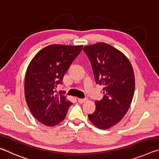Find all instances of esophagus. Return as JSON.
I'll list each match as a JSON object with an SVG mask.
<instances>
[{
  "label": "esophagus",
  "instance_id": "obj_1",
  "mask_svg": "<svg viewBox=\"0 0 159 159\" xmlns=\"http://www.w3.org/2000/svg\"><path fill=\"white\" fill-rule=\"evenodd\" d=\"M87 100V98H78V102H79L80 103H83V102H84Z\"/></svg>",
  "mask_w": 159,
  "mask_h": 159
}]
</instances>
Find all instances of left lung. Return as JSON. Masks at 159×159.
<instances>
[{
    "label": "left lung",
    "instance_id": "left-lung-1",
    "mask_svg": "<svg viewBox=\"0 0 159 159\" xmlns=\"http://www.w3.org/2000/svg\"><path fill=\"white\" fill-rule=\"evenodd\" d=\"M92 67L96 84L103 86V98L96 101V110L88 115L101 129L115 126L126 115L135 91V76L129 60L121 52L104 43L83 48Z\"/></svg>",
    "mask_w": 159,
    "mask_h": 159
}]
</instances>
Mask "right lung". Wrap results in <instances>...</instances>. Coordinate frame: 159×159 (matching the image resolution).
Here are the masks:
<instances>
[{
	"instance_id": "1",
	"label": "right lung",
	"mask_w": 159,
	"mask_h": 159,
	"mask_svg": "<svg viewBox=\"0 0 159 159\" xmlns=\"http://www.w3.org/2000/svg\"><path fill=\"white\" fill-rule=\"evenodd\" d=\"M82 45L51 44L41 49L28 67L25 77V98L37 120L53 126L62 121L72 104L63 91L57 93L64 75L82 52Z\"/></svg>"
}]
</instances>
